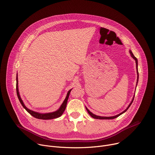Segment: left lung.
I'll use <instances>...</instances> for the list:
<instances>
[{"instance_id": "1", "label": "left lung", "mask_w": 155, "mask_h": 155, "mask_svg": "<svg viewBox=\"0 0 155 155\" xmlns=\"http://www.w3.org/2000/svg\"><path fill=\"white\" fill-rule=\"evenodd\" d=\"M130 51V55H131V56L134 59H135V61H136V68H137V81H138V78H139V72H138V69H137V58L134 56V54H133V53H132V51ZM134 97H133V99H132V101H131V102L130 103V104L129 105V106L127 107V108L124 110V111H123V112H121V114H118V115H116V116H114V117H100V116H97V115H94L93 114H92L89 110H88L86 107V110H87V113L90 114V115L91 117H93V118H94V119H99V120H112V119H114V118H117L118 117H119L120 115H121V114H123V113H124L125 112H126L127 111V110L129 108V107L130 106V105H131V104L132 103V102H133V101H134Z\"/></svg>"}]
</instances>
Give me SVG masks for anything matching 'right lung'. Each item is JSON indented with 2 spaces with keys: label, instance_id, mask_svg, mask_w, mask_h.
<instances>
[{
  "label": "right lung",
  "instance_id": "obj_1",
  "mask_svg": "<svg viewBox=\"0 0 155 155\" xmlns=\"http://www.w3.org/2000/svg\"><path fill=\"white\" fill-rule=\"evenodd\" d=\"M16 93H17V96H18V99L20 102V103L21 104V105H23V107L26 109V111L30 114L32 117L36 118H38V119H41V120H51V119H54V118H58L59 117H61L63 112H64V110L66 108V105H67V103H68V98H69V94H70V93L71 91L72 90H69L68 93V94H67V96H66L65 100L64 101L63 103L62 104L61 106L60 107L59 109L56 112H52V113H49V114H39V113H37V112H35L34 111H32V110L28 109L24 104L23 101H22L20 96H19V91H18V75L16 77Z\"/></svg>",
  "mask_w": 155,
  "mask_h": 155
}]
</instances>
